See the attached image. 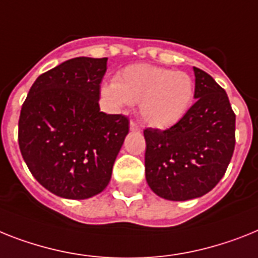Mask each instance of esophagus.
I'll list each match as a JSON object with an SVG mask.
<instances>
[{"mask_svg": "<svg viewBox=\"0 0 258 258\" xmlns=\"http://www.w3.org/2000/svg\"><path fill=\"white\" fill-rule=\"evenodd\" d=\"M129 126H131V131L132 132H140V131H141V127L138 126V125L136 124L134 121H131V124H129Z\"/></svg>", "mask_w": 258, "mask_h": 258, "instance_id": "34e87169", "label": "esophagus"}]
</instances>
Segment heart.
Listing matches in <instances>:
<instances>
[{"instance_id":"heart-1","label":"heart","mask_w":258,"mask_h":258,"mask_svg":"<svg viewBox=\"0 0 258 258\" xmlns=\"http://www.w3.org/2000/svg\"><path fill=\"white\" fill-rule=\"evenodd\" d=\"M104 96L117 108L138 103L142 120L165 129L179 122L192 105L194 82L188 74L153 64L124 68Z\"/></svg>"}]
</instances>
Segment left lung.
Returning a JSON list of instances; mask_svg holds the SVG:
<instances>
[{"label": "left lung", "mask_w": 258, "mask_h": 258, "mask_svg": "<svg viewBox=\"0 0 258 258\" xmlns=\"http://www.w3.org/2000/svg\"><path fill=\"white\" fill-rule=\"evenodd\" d=\"M195 72V104L169 129L148 127L145 175L167 201H188L214 188L235 150L236 114L225 91L203 70Z\"/></svg>", "instance_id": "8db88e82"}]
</instances>
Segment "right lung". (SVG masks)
<instances>
[{
    "instance_id": "1",
    "label": "right lung",
    "mask_w": 258,
    "mask_h": 258,
    "mask_svg": "<svg viewBox=\"0 0 258 258\" xmlns=\"http://www.w3.org/2000/svg\"><path fill=\"white\" fill-rule=\"evenodd\" d=\"M108 57H74L34 82L21 109L18 144L30 172L50 192L87 199L108 186L129 132L122 114L100 112Z\"/></svg>"
}]
</instances>
